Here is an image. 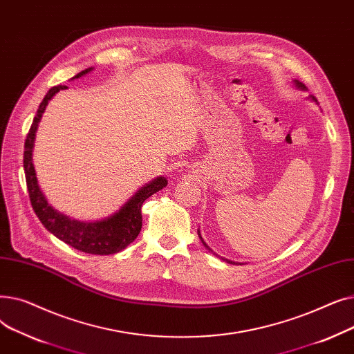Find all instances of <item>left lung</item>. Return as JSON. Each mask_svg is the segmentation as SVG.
I'll list each match as a JSON object with an SVG mask.
<instances>
[{"label": "left lung", "mask_w": 354, "mask_h": 354, "mask_svg": "<svg viewBox=\"0 0 354 354\" xmlns=\"http://www.w3.org/2000/svg\"><path fill=\"white\" fill-rule=\"evenodd\" d=\"M294 84H295V87H299V88H301V90H306V86H304L301 82H299V80H294ZM311 97H313V100H315V97H314V96H311ZM315 102H317V100H315ZM198 235H199V238H201V241H202V244L205 245L208 250H211V248L205 244V241L202 239V236H201V232H199V231H198ZM225 261H227V263H230V264H235V263H232V261H228V259H225Z\"/></svg>", "instance_id": "left-lung-1"}]
</instances>
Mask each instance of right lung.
Returning <instances> with one entry per match:
<instances>
[{"mask_svg": "<svg viewBox=\"0 0 354 354\" xmlns=\"http://www.w3.org/2000/svg\"><path fill=\"white\" fill-rule=\"evenodd\" d=\"M91 70L93 67H88L76 74L73 79H79L84 76V74L90 73ZM64 88H67V86H54L48 90L46 97L39 106V110H37V115L32 120V124L28 130V135L24 143V172L31 207L35 215L41 221V224L46 227V230L50 231L54 236L62 239L67 245L82 252L95 255L116 254L124 250L130 243H133L136 239L142 230L143 202L149 196H152L153 194L165 188L167 185V179L159 176L152 182L146 183L145 187H142L124 203L119 209V212L103 221L83 222L77 219H71L67 215L55 211L50 205L39 187V180H37L35 169L32 165V147L37 127H39L46 106L53 99L55 93H59Z\"/></svg>", "mask_w": 354, "mask_h": 354, "instance_id": "add662e5", "label": "right lung"}]
</instances>
